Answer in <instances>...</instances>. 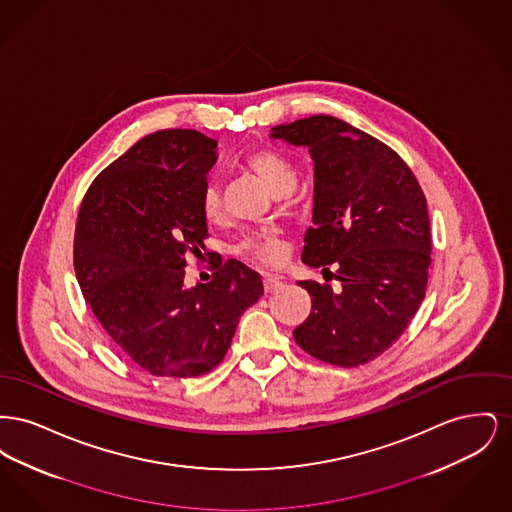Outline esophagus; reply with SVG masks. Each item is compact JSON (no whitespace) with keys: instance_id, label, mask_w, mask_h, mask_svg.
<instances>
[{"instance_id":"34e87169","label":"esophagus","mask_w":512,"mask_h":512,"mask_svg":"<svg viewBox=\"0 0 512 512\" xmlns=\"http://www.w3.org/2000/svg\"><path fill=\"white\" fill-rule=\"evenodd\" d=\"M263 286H265V292H274V290H278V288L282 286V280H280L278 276L267 274V276H265V280H263Z\"/></svg>"}]
</instances>
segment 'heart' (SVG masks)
<instances>
[{
    "mask_svg": "<svg viewBox=\"0 0 512 512\" xmlns=\"http://www.w3.org/2000/svg\"><path fill=\"white\" fill-rule=\"evenodd\" d=\"M251 171L255 172L274 194H290L297 184V172L288 157L278 151L261 149L249 155L247 159ZM201 211L207 222L217 224L224 217L222 194L217 184H209L201 195ZM242 251L247 257L263 265H280L286 257L280 232L274 228H265L253 232L242 242Z\"/></svg>",
    "mask_w": 512,
    "mask_h": 512,
    "instance_id": "heart-1",
    "label": "heart"
}]
</instances>
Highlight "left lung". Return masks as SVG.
<instances>
[{"instance_id":"left-lung-1","label":"left lung","mask_w":512,"mask_h":512,"mask_svg":"<svg viewBox=\"0 0 512 512\" xmlns=\"http://www.w3.org/2000/svg\"><path fill=\"white\" fill-rule=\"evenodd\" d=\"M315 163L313 226L301 261L341 284L299 282L311 315L293 330L318 361L365 365L390 349L418 311L430 267L428 205L407 163L380 140L330 115L272 128Z\"/></svg>"}]
</instances>
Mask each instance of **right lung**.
<instances>
[{
    "label": "right lung",
    "instance_id": "right-lung-1",
    "mask_svg": "<svg viewBox=\"0 0 512 512\" xmlns=\"http://www.w3.org/2000/svg\"><path fill=\"white\" fill-rule=\"evenodd\" d=\"M217 142L159 130L98 174L82 199L74 272L113 345L153 376L192 378L224 359L261 276L230 259L207 284L184 286L186 255H201V195Z\"/></svg>",
    "mask_w": 512,
    "mask_h": 512
}]
</instances>
